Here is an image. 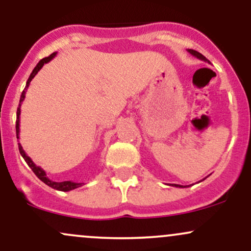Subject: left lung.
<instances>
[{
	"mask_svg": "<svg viewBox=\"0 0 251 251\" xmlns=\"http://www.w3.org/2000/svg\"><path fill=\"white\" fill-rule=\"evenodd\" d=\"M188 51L190 54H191V55H194L195 57H197V59H200V60H201V61H205V62H208V63H210V61L208 59H206L205 56L204 55H201V53H198L197 50H188ZM204 179H205V178H204ZM172 186H176V188H185V186H183V185H178V184H174V185Z\"/></svg>",
	"mask_w": 251,
	"mask_h": 251,
	"instance_id": "1",
	"label": "left lung"
}]
</instances>
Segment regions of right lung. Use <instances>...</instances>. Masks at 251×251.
Returning a JSON list of instances; mask_svg holds the SVG:
<instances>
[{
	"label": "right lung",
	"instance_id": "obj_1",
	"mask_svg": "<svg viewBox=\"0 0 251 251\" xmlns=\"http://www.w3.org/2000/svg\"><path fill=\"white\" fill-rule=\"evenodd\" d=\"M55 55H56V51H55V53L50 54V56H47V57H45V59L40 60L39 63L36 65V67L34 68L33 72H31L30 76L28 77L27 83H25V87L24 89V92H22L21 98H20L19 107H17V113H16V116H17V118H16V138H17V139L20 138V114H21V105H22V102H24V100L25 98V92H27V88L29 87L30 81L34 79V76L36 75L37 72H39L43 67V65H45V63H47V62H50V60L53 59V57H55ZM19 151H20V153H21L22 157H24L25 163L28 164V166H29V168L33 170L34 174L36 175V177L39 178L40 180H42L45 184H47L48 186H50V188L59 190V191H71V190H74L76 188H80V186H82L83 183H75V181H72V180H65V181H53V180H50V178L47 177V175H46L45 170H43L42 168H40V166H37L36 164L30 159V157H28L27 153L25 152L24 148H22L21 144H20V143H19Z\"/></svg>",
	"mask_w": 251,
	"mask_h": 251
}]
</instances>
